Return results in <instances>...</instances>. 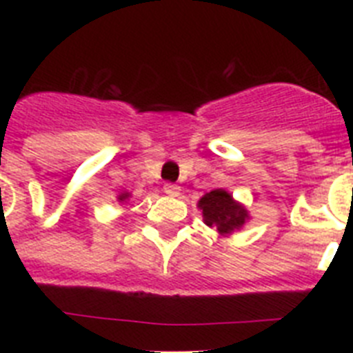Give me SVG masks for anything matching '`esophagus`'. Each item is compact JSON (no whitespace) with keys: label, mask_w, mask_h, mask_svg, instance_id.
Masks as SVG:
<instances>
[{"label":"esophagus","mask_w":353,"mask_h":353,"mask_svg":"<svg viewBox=\"0 0 353 353\" xmlns=\"http://www.w3.org/2000/svg\"><path fill=\"white\" fill-rule=\"evenodd\" d=\"M164 192H166L168 196H173V198H176V196L180 194V187L176 185V183H166V185H164Z\"/></svg>","instance_id":"obj_1"}]
</instances>
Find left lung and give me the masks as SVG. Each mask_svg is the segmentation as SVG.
<instances>
[{"mask_svg":"<svg viewBox=\"0 0 353 353\" xmlns=\"http://www.w3.org/2000/svg\"><path fill=\"white\" fill-rule=\"evenodd\" d=\"M198 208L203 215V223L215 228L221 236L239 232L251 219L248 208L224 189H212L210 192L201 196Z\"/></svg>","mask_w":353,"mask_h":353,"instance_id":"obj_1","label":"left lung"}]
</instances>
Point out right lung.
Wrapping results in <instances>:
<instances>
[{
  "label": "right lung",
  "mask_w": 353,
  "mask_h": 353,
  "mask_svg": "<svg viewBox=\"0 0 353 353\" xmlns=\"http://www.w3.org/2000/svg\"><path fill=\"white\" fill-rule=\"evenodd\" d=\"M118 201H120V203H127V201H129L130 199V192H121V194H118Z\"/></svg>",
  "instance_id": "obj_1"
}]
</instances>
